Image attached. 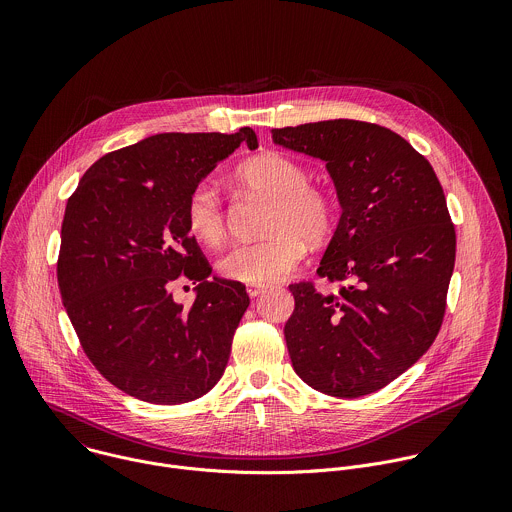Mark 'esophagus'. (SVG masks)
Segmentation results:
<instances>
[{
  "label": "esophagus",
  "instance_id": "esophagus-1",
  "mask_svg": "<svg viewBox=\"0 0 512 512\" xmlns=\"http://www.w3.org/2000/svg\"><path fill=\"white\" fill-rule=\"evenodd\" d=\"M263 291H267V285H263V283H247V294H249L251 298L261 296Z\"/></svg>",
  "mask_w": 512,
  "mask_h": 512
}]
</instances>
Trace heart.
Masks as SVG:
<instances>
[{
	"mask_svg": "<svg viewBox=\"0 0 512 512\" xmlns=\"http://www.w3.org/2000/svg\"><path fill=\"white\" fill-rule=\"evenodd\" d=\"M237 184L267 198L261 218V239L241 243L218 259V273L233 281L267 283L294 271L304 255L306 241L322 243L336 221L332 194L308 182L302 162L281 152H263L245 160L235 170ZM190 235L202 245H221L227 235V210L223 196L208 184H196L184 206Z\"/></svg>",
	"mask_w": 512,
	"mask_h": 512,
	"instance_id": "b5f03b06",
	"label": "heart"
}]
</instances>
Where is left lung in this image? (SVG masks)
Instances as JSON below:
<instances>
[{
    "mask_svg": "<svg viewBox=\"0 0 512 512\" xmlns=\"http://www.w3.org/2000/svg\"><path fill=\"white\" fill-rule=\"evenodd\" d=\"M277 145L326 162L342 216L318 275L291 283L283 334L294 371L332 397L375 393L423 356L442 328L456 229L431 164L395 131L354 119L271 129Z\"/></svg>",
    "mask_w": 512,
    "mask_h": 512,
    "instance_id": "8db88e82",
    "label": "left lung"
}]
</instances>
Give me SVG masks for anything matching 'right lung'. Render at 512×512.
Returning <instances> with one entry per match:
<instances>
[{"label":"right lung","mask_w":512,"mask_h":512,"mask_svg":"<svg viewBox=\"0 0 512 512\" xmlns=\"http://www.w3.org/2000/svg\"><path fill=\"white\" fill-rule=\"evenodd\" d=\"M241 143L237 133H158L99 158L66 202L56 263L60 296L95 369L123 393L178 405L223 377L249 306L245 285L210 277L190 235V190ZM198 282L190 307L176 280Z\"/></svg>","instance_id":"1"}]
</instances>
